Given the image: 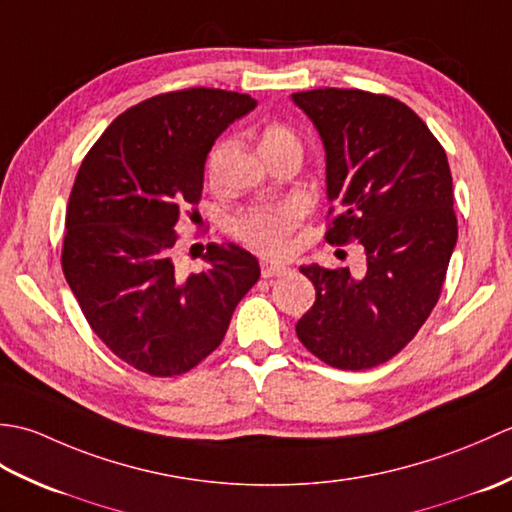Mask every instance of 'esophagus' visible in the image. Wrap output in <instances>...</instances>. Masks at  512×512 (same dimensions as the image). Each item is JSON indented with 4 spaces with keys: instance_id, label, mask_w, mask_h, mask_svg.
Here are the masks:
<instances>
[{
    "instance_id": "1",
    "label": "esophagus",
    "mask_w": 512,
    "mask_h": 512,
    "mask_svg": "<svg viewBox=\"0 0 512 512\" xmlns=\"http://www.w3.org/2000/svg\"><path fill=\"white\" fill-rule=\"evenodd\" d=\"M286 273H288V268L284 264H264V268H262V275L266 279L281 277V275H286Z\"/></svg>"
}]
</instances>
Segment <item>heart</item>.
Returning <instances> with one entry per match:
<instances>
[{
  "label": "heart",
  "mask_w": 512,
  "mask_h": 512,
  "mask_svg": "<svg viewBox=\"0 0 512 512\" xmlns=\"http://www.w3.org/2000/svg\"><path fill=\"white\" fill-rule=\"evenodd\" d=\"M281 143H297V138L284 125H268L262 134V147ZM299 215L301 211L297 204L259 206V209H250L248 213L239 215L233 231L259 253L277 255L286 248V239L299 222Z\"/></svg>",
  "instance_id": "heart-1"
}]
</instances>
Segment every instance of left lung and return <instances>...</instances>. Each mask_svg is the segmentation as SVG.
Returning a JSON list of instances; mask_svg holds the SVG:
<instances>
[{"mask_svg":"<svg viewBox=\"0 0 512 512\" xmlns=\"http://www.w3.org/2000/svg\"><path fill=\"white\" fill-rule=\"evenodd\" d=\"M325 149L330 213L325 239L365 248V275L301 266L317 299L297 336L323 363L369 369L389 361L438 303L458 242L453 180L442 145L420 116L391 96L310 90L290 96Z\"/></svg>","mask_w":512,"mask_h":512,"instance_id":"left-lung-1","label":"left lung"}]
</instances>
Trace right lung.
Returning <instances> with one entry per match:
<instances>
[{"mask_svg":"<svg viewBox=\"0 0 512 512\" xmlns=\"http://www.w3.org/2000/svg\"><path fill=\"white\" fill-rule=\"evenodd\" d=\"M255 107L211 88L154 96L118 116L76 173L63 275L94 334L140 372L178 376L204 361L257 284L259 262L237 244L206 246L202 273L176 262L178 217L200 202L206 154Z\"/></svg>","mask_w":512,"mask_h":512,"instance_id":"obj_1","label":"right lung"}]
</instances>
